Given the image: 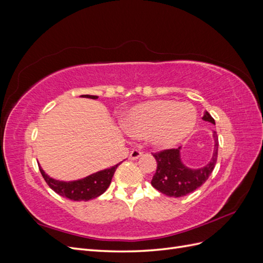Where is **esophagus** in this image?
<instances>
[{
	"label": "esophagus",
	"instance_id": "esophagus-1",
	"mask_svg": "<svg viewBox=\"0 0 263 263\" xmlns=\"http://www.w3.org/2000/svg\"><path fill=\"white\" fill-rule=\"evenodd\" d=\"M141 156H142V153H141L140 150L134 149L132 153H130V155H129V159H130V160H136V159H138Z\"/></svg>",
	"mask_w": 263,
	"mask_h": 263
}]
</instances>
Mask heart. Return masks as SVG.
Returning a JSON list of instances; mask_svg holds the SVG:
<instances>
[{"mask_svg":"<svg viewBox=\"0 0 263 263\" xmlns=\"http://www.w3.org/2000/svg\"><path fill=\"white\" fill-rule=\"evenodd\" d=\"M196 118V109L189 103L158 100L134 107L125 125L134 136L150 137L155 146L171 148L189 136Z\"/></svg>","mask_w":263,"mask_h":263,"instance_id":"b5f03b06","label":"heart"}]
</instances>
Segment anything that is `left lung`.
Returning a JSON list of instances; mask_svg holds the SVG:
<instances>
[{
    "mask_svg": "<svg viewBox=\"0 0 263 263\" xmlns=\"http://www.w3.org/2000/svg\"><path fill=\"white\" fill-rule=\"evenodd\" d=\"M203 119L215 124L210 113L205 112ZM215 140V150L212 160L201 169H190L181 162L180 149H165L153 154L157 160V170L151 180L153 185L159 192L168 196L181 197L200 187L208 180L213 172L217 161L218 155V136L216 132L213 133Z\"/></svg>",
    "mask_w": 263,
    "mask_h": 263,
    "instance_id": "obj_1",
    "label": "left lung"
}]
</instances>
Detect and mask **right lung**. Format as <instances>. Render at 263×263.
Returning <instances> with one entry per match:
<instances>
[{"instance_id":"right-lung-1","label":"right lung","mask_w":263,"mask_h":263,"mask_svg":"<svg viewBox=\"0 0 263 263\" xmlns=\"http://www.w3.org/2000/svg\"><path fill=\"white\" fill-rule=\"evenodd\" d=\"M82 97L89 99H98V97H95V95H82ZM122 162L117 163L116 165L112 166V168L91 174V176L82 180L72 182H62L49 178L41 168V165H39V170H41L42 176L45 179L47 184L60 196L69 198L71 201H89L105 192L110 184V181H112L117 166Z\"/></svg>"}]
</instances>
